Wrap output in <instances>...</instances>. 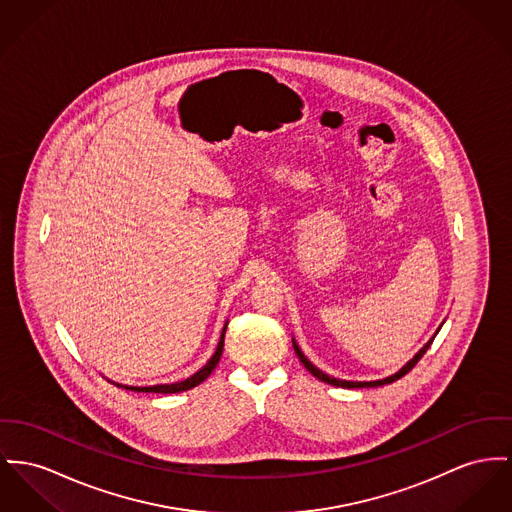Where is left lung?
<instances>
[{"instance_id": "1", "label": "left lung", "mask_w": 512, "mask_h": 512, "mask_svg": "<svg viewBox=\"0 0 512 512\" xmlns=\"http://www.w3.org/2000/svg\"><path fill=\"white\" fill-rule=\"evenodd\" d=\"M435 338H431V341H427L417 353H415V357L413 359H409L408 363L396 373V375L386 376V378H382V380H371V382H351V380H340V378H334V376H328L326 373H322L320 369H316L310 361H308L307 357H305V353L299 349V345H297V341L293 340V347H295V353H297V357L301 359V363L305 365V369H307L308 373H312V375L316 376L318 380H322V382H328V384H332V386H341V388H371V386H382V384H390V382H394V380H398V378H402L404 375H408L409 371L417 365V361L425 355V351L431 347V343H433Z\"/></svg>"}]
</instances>
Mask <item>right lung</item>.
Returning a JSON list of instances; mask_svg holds the SVG:
<instances>
[{
    "label": "right lung",
    "mask_w": 512,
    "mask_h": 512,
    "mask_svg": "<svg viewBox=\"0 0 512 512\" xmlns=\"http://www.w3.org/2000/svg\"><path fill=\"white\" fill-rule=\"evenodd\" d=\"M225 330H227V324L223 326V332H221V338L217 343V349L213 353V357L205 363L204 367L196 373V375L188 376L186 380H180V382H174V384H157V386H122V384H116V386H122L126 390H134V392H157V394H176V392H184V390H190L198 384H202L207 376L213 373V369L217 367L219 359H221V353H223V345H225Z\"/></svg>",
    "instance_id": "obj_1"
}]
</instances>
